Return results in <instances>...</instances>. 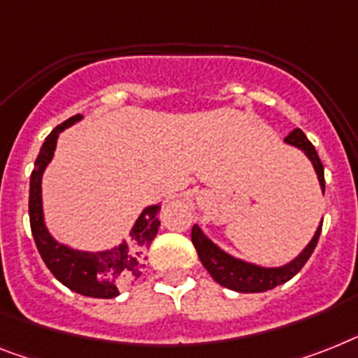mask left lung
<instances>
[{"label":"left lung","instance_id":"left-lung-1","mask_svg":"<svg viewBox=\"0 0 358 358\" xmlns=\"http://www.w3.org/2000/svg\"><path fill=\"white\" fill-rule=\"evenodd\" d=\"M285 143L300 148L307 157L311 159L313 166L317 170L322 192H326L324 166H322V161L320 157H318L315 146H313L311 141L306 137V133L300 128L292 129L287 137H285ZM320 232L322 225L318 227L317 234L311 239V243L303 249V252L300 254L296 259H292L291 264L283 265V267L278 268H264L258 267V265L245 264L241 259L232 258V256H229L227 252H223L220 247H215L206 236H203V232L197 229V225H194V229H192V243L196 247L201 264L205 265L206 271L210 273L212 278L220 283V285L238 292H264L268 291V289L278 287L282 283L289 282V280L307 264V259L311 258L313 250L317 247Z\"/></svg>","mask_w":358,"mask_h":358}]
</instances>
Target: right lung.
<instances>
[{"instance_id": "right-lung-1", "label": "right lung", "mask_w": 358, "mask_h": 358, "mask_svg": "<svg viewBox=\"0 0 358 358\" xmlns=\"http://www.w3.org/2000/svg\"><path fill=\"white\" fill-rule=\"evenodd\" d=\"M82 117L75 115L56 126L38 153L34 170L31 173V190H29V220L34 243L38 247L41 259L51 271L58 282H62L71 291L91 298H115L120 289L129 287L135 280L143 274L148 259L146 250L157 236L159 230V208L148 206L138 215L137 223L131 230V238L126 243L115 247L106 252H80L69 247L56 243L43 225V212H41V173L52 159L56 148L58 133L69 128L71 124Z\"/></svg>"}]
</instances>
